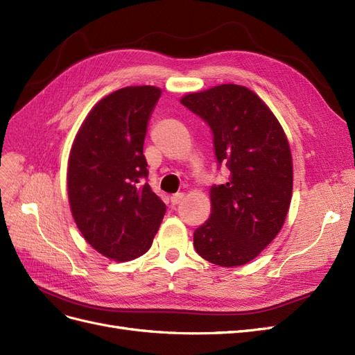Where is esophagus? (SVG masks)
Returning a JSON list of instances; mask_svg holds the SVG:
<instances>
[{
    "label": "esophagus",
    "mask_w": 355,
    "mask_h": 355,
    "mask_svg": "<svg viewBox=\"0 0 355 355\" xmlns=\"http://www.w3.org/2000/svg\"><path fill=\"white\" fill-rule=\"evenodd\" d=\"M182 199H184V194H182V193L173 194V196H171V203H173V205H178V203L182 202Z\"/></svg>",
    "instance_id": "obj_1"
}]
</instances>
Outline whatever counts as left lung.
Masks as SVG:
<instances>
[{"label":"left lung","instance_id":"8db88e82","mask_svg":"<svg viewBox=\"0 0 355 355\" xmlns=\"http://www.w3.org/2000/svg\"><path fill=\"white\" fill-rule=\"evenodd\" d=\"M209 125L218 164L230 175L211 187V216L193 234L196 252L212 264H248L282 230L292 199L293 168L280 122L254 91L223 84L182 97Z\"/></svg>","mask_w":355,"mask_h":355}]
</instances>
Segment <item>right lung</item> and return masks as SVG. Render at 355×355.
Instances as JSON below:
<instances>
[{
  "mask_svg": "<svg viewBox=\"0 0 355 355\" xmlns=\"http://www.w3.org/2000/svg\"><path fill=\"white\" fill-rule=\"evenodd\" d=\"M162 91L125 87L101 98L79 128L67 164V196L84 239L118 262L146 254L166 207L147 184L143 144Z\"/></svg>",
  "mask_w": 355,
  "mask_h": 355,
  "instance_id": "right-lung-1",
  "label": "right lung"
}]
</instances>
